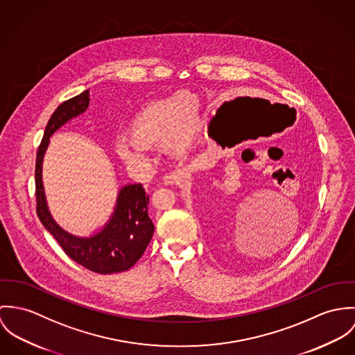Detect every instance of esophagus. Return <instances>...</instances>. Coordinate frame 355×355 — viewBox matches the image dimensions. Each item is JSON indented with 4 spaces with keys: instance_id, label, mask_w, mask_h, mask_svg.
<instances>
[{
    "instance_id": "esophagus-1",
    "label": "esophagus",
    "mask_w": 355,
    "mask_h": 355,
    "mask_svg": "<svg viewBox=\"0 0 355 355\" xmlns=\"http://www.w3.org/2000/svg\"><path fill=\"white\" fill-rule=\"evenodd\" d=\"M189 175V168L182 167V168H177L168 174L164 175V184L166 185H178L181 184L187 177Z\"/></svg>"
}]
</instances>
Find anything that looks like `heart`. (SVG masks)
Wrapping results in <instances>:
<instances>
[{"instance_id":"obj_1","label":"heart","mask_w":355,"mask_h":355,"mask_svg":"<svg viewBox=\"0 0 355 355\" xmlns=\"http://www.w3.org/2000/svg\"><path fill=\"white\" fill-rule=\"evenodd\" d=\"M196 98L180 91L146 106L130 123V136L117 144L121 158L144 167L151 160L153 146L163 144L170 153H181L192 140L197 128Z\"/></svg>"}]
</instances>
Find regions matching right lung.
<instances>
[{
  "mask_svg": "<svg viewBox=\"0 0 355 355\" xmlns=\"http://www.w3.org/2000/svg\"><path fill=\"white\" fill-rule=\"evenodd\" d=\"M88 105L89 94L85 89L62 102L46 125L35 164L37 214L46 230L73 261L96 274H114L133 267L154 234V223L148 216L150 197L143 185L123 187L119 191L114 214L103 230L89 238H80L67 233L53 220L42 184V162L49 146V137L65 122L85 112Z\"/></svg>",
  "mask_w": 355,
  "mask_h": 355,
  "instance_id": "obj_1",
  "label": "right lung"
}]
</instances>
